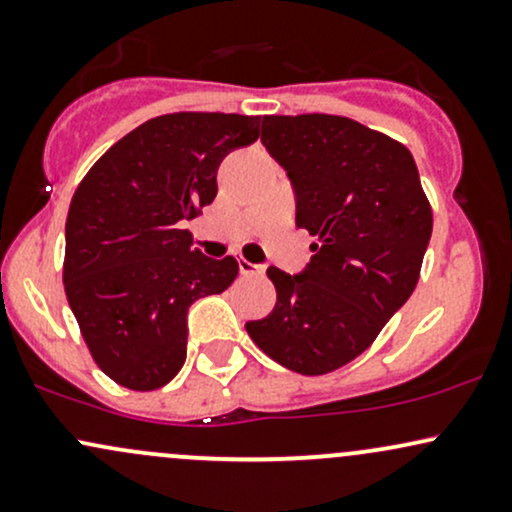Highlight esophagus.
I'll return each mask as SVG.
<instances>
[{
	"label": "esophagus",
	"instance_id": "obj_1",
	"mask_svg": "<svg viewBox=\"0 0 512 512\" xmlns=\"http://www.w3.org/2000/svg\"><path fill=\"white\" fill-rule=\"evenodd\" d=\"M238 269H240V274H243V276H255V274H262L264 272L260 264H252L248 260H240L238 262Z\"/></svg>",
	"mask_w": 512,
	"mask_h": 512
}]
</instances>
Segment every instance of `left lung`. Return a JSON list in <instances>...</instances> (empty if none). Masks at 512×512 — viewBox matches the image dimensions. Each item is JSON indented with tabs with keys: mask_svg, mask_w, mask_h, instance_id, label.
<instances>
[{
	"mask_svg": "<svg viewBox=\"0 0 512 512\" xmlns=\"http://www.w3.org/2000/svg\"><path fill=\"white\" fill-rule=\"evenodd\" d=\"M262 144L289 175L296 226L317 243L301 274L267 269L276 305L245 330L284 368L332 373L409 301L431 240V204L407 146L349 117L267 115Z\"/></svg>",
	"mask_w": 512,
	"mask_h": 512,
	"instance_id": "1",
	"label": "left lung"
}]
</instances>
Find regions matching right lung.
<instances>
[{
    "instance_id": "obj_1",
    "label": "right lung",
    "mask_w": 512,
    "mask_h": 512,
    "mask_svg": "<svg viewBox=\"0 0 512 512\" xmlns=\"http://www.w3.org/2000/svg\"><path fill=\"white\" fill-rule=\"evenodd\" d=\"M262 117L170 113L93 163L67 214L64 291L93 361L129 390H158L187 356V310L226 291L236 257L192 250L190 221L216 197V170L260 137Z\"/></svg>"
}]
</instances>
